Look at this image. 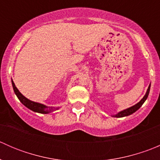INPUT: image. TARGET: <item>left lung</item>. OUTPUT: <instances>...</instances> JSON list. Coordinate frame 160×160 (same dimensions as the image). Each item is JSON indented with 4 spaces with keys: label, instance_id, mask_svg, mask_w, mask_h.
<instances>
[{
    "label": "left lung",
    "instance_id": "left-lung-1",
    "mask_svg": "<svg viewBox=\"0 0 160 160\" xmlns=\"http://www.w3.org/2000/svg\"><path fill=\"white\" fill-rule=\"evenodd\" d=\"M149 90H150V85L149 86V88H148L147 91H146V95H145L144 97H143L142 99L141 100V101H139V102L138 103V104H136L135 105L132 106V107L129 108L128 109H125V110L121 111V112H119L118 114H117L115 115V117L117 118H122V117H125V116H128V115H130V114H133L134 112H135L137 110H138V109L141 108V106L142 105L143 103L146 101V100L147 99L148 96H149Z\"/></svg>",
    "mask_w": 160,
    "mask_h": 160
}]
</instances>
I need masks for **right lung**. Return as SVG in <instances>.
<instances>
[{
  "label": "right lung",
  "mask_w": 160,
  "mask_h": 160,
  "mask_svg": "<svg viewBox=\"0 0 160 160\" xmlns=\"http://www.w3.org/2000/svg\"><path fill=\"white\" fill-rule=\"evenodd\" d=\"M12 82V86H13V89H14V93L15 94L17 95L18 98L19 99V101L25 106L28 108H29L30 110L35 111V112H38V113H41V114H48V113L50 112L52 110V108H48L46 106L43 105V104H39V103H36L34 102V101H30V100L27 99L25 97H24L22 93L19 92V90L17 89V88L14 85V82Z\"/></svg>",
  "instance_id": "right-lung-1"
}]
</instances>
